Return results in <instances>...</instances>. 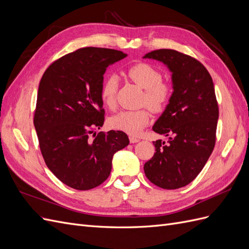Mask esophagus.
<instances>
[{
	"instance_id": "1",
	"label": "esophagus",
	"mask_w": 249,
	"mask_h": 249,
	"mask_svg": "<svg viewBox=\"0 0 249 249\" xmlns=\"http://www.w3.org/2000/svg\"><path fill=\"white\" fill-rule=\"evenodd\" d=\"M139 141H140V139H139V138L133 137V136H131V137H130V142H131V143H137V142H139Z\"/></svg>"
}]
</instances>
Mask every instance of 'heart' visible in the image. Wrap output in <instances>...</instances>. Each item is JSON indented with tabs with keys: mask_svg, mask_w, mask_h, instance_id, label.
Masks as SVG:
<instances>
[{
	"mask_svg": "<svg viewBox=\"0 0 249 249\" xmlns=\"http://www.w3.org/2000/svg\"><path fill=\"white\" fill-rule=\"evenodd\" d=\"M129 76L138 86L145 90L143 103L154 111H161L166 106L170 95V87L162 82V73L147 63L135 64L127 70ZM118 77L110 74L104 81L101 89V99L106 107L113 109L116 105ZM150 118L149 111L145 108L138 110H124L109 118L112 129L130 135L141 133Z\"/></svg>",
	"mask_w": 249,
	"mask_h": 249,
	"instance_id": "1",
	"label": "heart"
}]
</instances>
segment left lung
Masks as SVG:
<instances>
[{"label":"left lung","mask_w":249,"mask_h":249,"mask_svg":"<svg viewBox=\"0 0 249 249\" xmlns=\"http://www.w3.org/2000/svg\"><path fill=\"white\" fill-rule=\"evenodd\" d=\"M171 72L172 93L154 132L169 137L154 141L156 153L144 164L146 178L163 189L182 188L198 176L213 152L219 116L213 80L196 59L175 50L147 53Z\"/></svg>","instance_id":"1"}]
</instances>
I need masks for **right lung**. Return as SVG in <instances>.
Listing matches in <instances>:
<instances>
[{
  "label": "right lung",
  "instance_id": "obj_1",
  "mask_svg": "<svg viewBox=\"0 0 249 249\" xmlns=\"http://www.w3.org/2000/svg\"><path fill=\"white\" fill-rule=\"evenodd\" d=\"M126 56L111 49H79L52 63L40 80L34 126L41 154L56 178L73 189L104 183L113 156L130 143L122 131L93 133L105 119L104 73Z\"/></svg>",
  "mask_w": 249,
  "mask_h": 249
}]
</instances>
